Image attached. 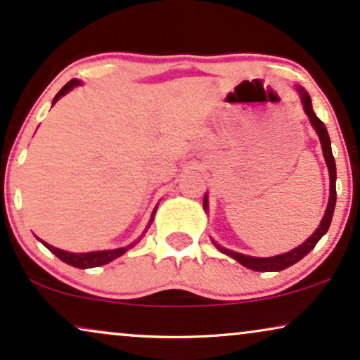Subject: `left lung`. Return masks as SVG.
I'll return each instance as SVG.
<instances>
[{
    "label": "left lung",
    "mask_w": 360,
    "mask_h": 360,
    "mask_svg": "<svg viewBox=\"0 0 360 360\" xmlns=\"http://www.w3.org/2000/svg\"><path fill=\"white\" fill-rule=\"evenodd\" d=\"M298 90H300V95H301V102H303L304 112L309 117V122L314 127L316 133L319 135L321 146H323V153H324V158H326V165H328V169H329V179H330L329 204H328V209H326V214H324L323 220H321L319 227L316 229V232L313 233V236H311L308 240L303 243V245L296 247L295 250H291L288 253H283V255H276V257H270V258H257V257L242 255V253L227 250V248L215 245L220 252L225 253V255L236 258L238 263H242L243 266L250 268V270H253V271H281V270H285V268L295 265V263L300 262L301 258H304L316 247V243L321 240V237H323L324 233L328 232L330 220H333L334 207H336V161H334L333 151H330V140H329L328 130H326L324 123L321 122V120L314 115L313 107H311V97H309V95L304 92V89L298 87ZM205 205H207V198H204V207H205Z\"/></svg>",
    "instance_id": "8db88e82"
}]
</instances>
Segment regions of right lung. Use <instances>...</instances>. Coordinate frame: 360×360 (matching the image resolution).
Returning a JSON list of instances; mask_svg holds the SVG:
<instances>
[{"label": "right lung", "mask_w": 360, "mask_h": 360, "mask_svg": "<svg viewBox=\"0 0 360 360\" xmlns=\"http://www.w3.org/2000/svg\"><path fill=\"white\" fill-rule=\"evenodd\" d=\"M80 82L79 80H75V79H72L70 82H67L64 87H62L60 90H59V94L56 95L54 97V102L52 103H56L57 100H59L62 95H65L67 92H69V90H72L75 87V85H79ZM155 215V214H153ZM153 220V219H151ZM42 242V240H41ZM44 243V245L49 248V250L54 253V255L57 257V258H60L62 262L64 263H67V265H72V266H77V268H94V266H100V265H107V263H110L112 260H115V258H118V257H122L124 252L127 250H130V248L135 245V243H131V245H128V247H123V248H115V250H103V252H90V253H70V252H64V250H59V248H56V247H52V245H49V243H46V242H42Z\"/></svg>", "instance_id": "right-lung-1"}]
</instances>
